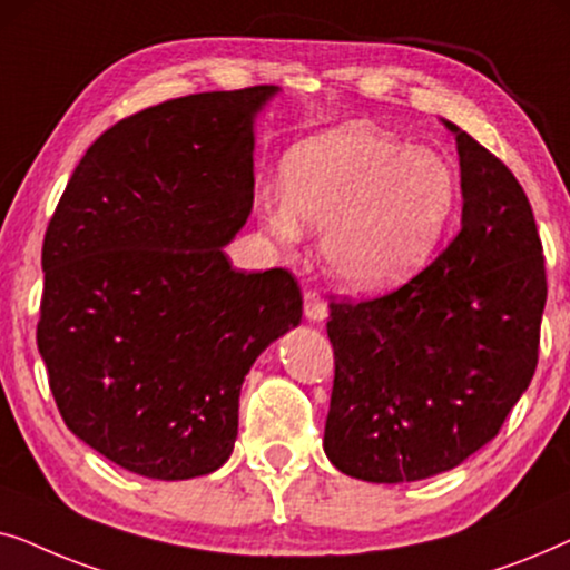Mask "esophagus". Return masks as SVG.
Segmentation results:
<instances>
[{
	"label": "esophagus",
	"mask_w": 570,
	"mask_h": 570,
	"mask_svg": "<svg viewBox=\"0 0 570 570\" xmlns=\"http://www.w3.org/2000/svg\"><path fill=\"white\" fill-rule=\"evenodd\" d=\"M303 311H306V318L314 324H322L326 318V301L316 291H308L303 295Z\"/></svg>",
	"instance_id": "34e87169"
}]
</instances>
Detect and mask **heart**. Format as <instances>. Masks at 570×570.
<instances>
[{"instance_id":"heart-1","label":"heart","mask_w":570,"mask_h":570,"mask_svg":"<svg viewBox=\"0 0 570 570\" xmlns=\"http://www.w3.org/2000/svg\"><path fill=\"white\" fill-rule=\"evenodd\" d=\"M454 207L456 178L439 153L365 124L295 145L283 160V189L256 191L262 228L279 246H298L306 223L322 228L332 279L361 295L415 277L439 248Z\"/></svg>"}]
</instances>
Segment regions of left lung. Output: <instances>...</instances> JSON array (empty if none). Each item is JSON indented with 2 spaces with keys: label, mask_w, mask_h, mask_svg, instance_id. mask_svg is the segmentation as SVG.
<instances>
[{
  "label": "left lung",
  "mask_w": 570,
  "mask_h": 570,
  "mask_svg": "<svg viewBox=\"0 0 570 570\" xmlns=\"http://www.w3.org/2000/svg\"><path fill=\"white\" fill-rule=\"evenodd\" d=\"M462 228L400 291L332 303L334 386L324 451L365 482L454 470L493 441L540 353L548 279L532 205L456 124Z\"/></svg>",
  "instance_id": "1"
}]
</instances>
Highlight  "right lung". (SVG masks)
<instances>
[{
	"label": "right lung",
	"mask_w": 570,
	"mask_h": 570,
	"mask_svg": "<svg viewBox=\"0 0 570 570\" xmlns=\"http://www.w3.org/2000/svg\"><path fill=\"white\" fill-rule=\"evenodd\" d=\"M275 85L197 92L88 147L43 238L38 322L69 431L124 470L191 480L228 462L246 373L301 324L287 269L223 248L254 205V119Z\"/></svg>",
	"instance_id": "obj_1"
}]
</instances>
